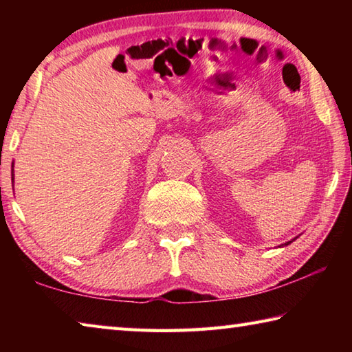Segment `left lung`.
<instances>
[{"label":"left lung","mask_w":352,"mask_h":352,"mask_svg":"<svg viewBox=\"0 0 352 352\" xmlns=\"http://www.w3.org/2000/svg\"><path fill=\"white\" fill-rule=\"evenodd\" d=\"M295 239H296V237H295ZM295 239H292V241H289V242H285V243H283V245H279V247H285V245H289V243H290V242H294Z\"/></svg>","instance_id":"8db88e82"}]
</instances>
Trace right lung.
<instances>
[{
	"label": "right lung",
	"instance_id": "add662e5",
	"mask_svg": "<svg viewBox=\"0 0 352 352\" xmlns=\"http://www.w3.org/2000/svg\"><path fill=\"white\" fill-rule=\"evenodd\" d=\"M14 163H12V182H14Z\"/></svg>",
	"mask_w": 352,
	"mask_h": 352
}]
</instances>
